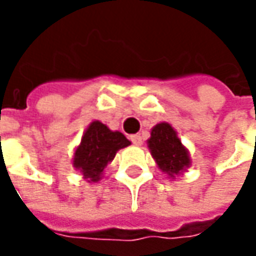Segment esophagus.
<instances>
[{
	"label": "esophagus",
	"mask_w": 256,
	"mask_h": 256,
	"mask_svg": "<svg viewBox=\"0 0 256 256\" xmlns=\"http://www.w3.org/2000/svg\"><path fill=\"white\" fill-rule=\"evenodd\" d=\"M130 140H131V142L135 144V145H141V144H142V138H141V135H138V134L131 135Z\"/></svg>",
	"instance_id": "34e87169"
}]
</instances>
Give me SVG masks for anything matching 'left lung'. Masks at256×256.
Listing matches in <instances>:
<instances>
[{
    "instance_id": "8db88e82",
    "label": "left lung",
    "mask_w": 256,
    "mask_h": 256,
    "mask_svg": "<svg viewBox=\"0 0 256 256\" xmlns=\"http://www.w3.org/2000/svg\"><path fill=\"white\" fill-rule=\"evenodd\" d=\"M148 146L160 170L171 176L180 174L191 164L188 151L170 124L161 122L154 126L151 138L148 140Z\"/></svg>"
}]
</instances>
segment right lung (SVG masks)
<instances>
[{
	"instance_id": "obj_1",
	"label": "right lung",
	"mask_w": 256,
	"mask_h": 256,
	"mask_svg": "<svg viewBox=\"0 0 256 256\" xmlns=\"http://www.w3.org/2000/svg\"><path fill=\"white\" fill-rule=\"evenodd\" d=\"M130 144L121 132H114L106 125L94 121L75 151L74 166L88 182L100 181L104 168L112 161L116 151Z\"/></svg>"
}]
</instances>
